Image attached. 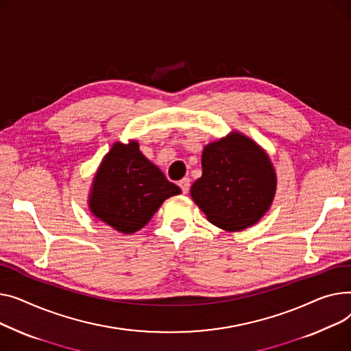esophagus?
<instances>
[{
	"mask_svg": "<svg viewBox=\"0 0 351 351\" xmlns=\"http://www.w3.org/2000/svg\"><path fill=\"white\" fill-rule=\"evenodd\" d=\"M178 185H180V189H181V191H182L184 194H187V193L190 191V185H191V182H190V178H187V177H184L182 180H180Z\"/></svg>",
	"mask_w": 351,
	"mask_h": 351,
	"instance_id": "34e87169",
	"label": "esophagus"
}]
</instances>
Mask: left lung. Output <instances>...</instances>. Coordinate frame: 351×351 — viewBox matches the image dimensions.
<instances>
[{
  "instance_id": "obj_1",
  "label": "left lung",
  "mask_w": 351,
  "mask_h": 351,
  "mask_svg": "<svg viewBox=\"0 0 351 351\" xmlns=\"http://www.w3.org/2000/svg\"><path fill=\"white\" fill-rule=\"evenodd\" d=\"M201 164L202 176L191 185V197L218 228L245 230L269 210L276 174L254 140L232 132L204 147Z\"/></svg>"
}]
</instances>
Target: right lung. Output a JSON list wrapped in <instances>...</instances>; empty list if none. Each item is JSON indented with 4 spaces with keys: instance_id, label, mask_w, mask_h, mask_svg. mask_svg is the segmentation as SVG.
<instances>
[{
    "instance_id": "add662e5",
    "label": "right lung",
    "mask_w": 351,
    "mask_h": 351,
    "mask_svg": "<svg viewBox=\"0 0 351 351\" xmlns=\"http://www.w3.org/2000/svg\"><path fill=\"white\" fill-rule=\"evenodd\" d=\"M180 193V187L143 156L137 141H117L96 171L89 208L116 231L133 234L152 219L164 201Z\"/></svg>"
}]
</instances>
